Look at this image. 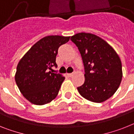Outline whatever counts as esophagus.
<instances>
[{
    "mask_svg": "<svg viewBox=\"0 0 134 134\" xmlns=\"http://www.w3.org/2000/svg\"><path fill=\"white\" fill-rule=\"evenodd\" d=\"M67 76H69V77H72L74 76V74L73 73H71V74H67Z\"/></svg>",
    "mask_w": 134,
    "mask_h": 134,
    "instance_id": "1",
    "label": "esophagus"
}]
</instances>
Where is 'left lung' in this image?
Masks as SVG:
<instances>
[{"mask_svg":"<svg viewBox=\"0 0 134 134\" xmlns=\"http://www.w3.org/2000/svg\"><path fill=\"white\" fill-rule=\"evenodd\" d=\"M71 40L78 48L84 66V83L77 87L82 97L95 103L114 95L122 77L119 55L103 39L91 33L80 32Z\"/></svg>","mask_w":134,"mask_h":134,"instance_id":"8db88e82","label":"left lung"}]
</instances>
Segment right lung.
<instances>
[{
	"label": "right lung",
	"mask_w": 134,
	"mask_h": 134,
	"mask_svg": "<svg viewBox=\"0 0 134 134\" xmlns=\"http://www.w3.org/2000/svg\"><path fill=\"white\" fill-rule=\"evenodd\" d=\"M70 37L47 36L35 43L19 61L15 80L23 96L35 105H44L57 97L65 77L50 71L57 67L58 48Z\"/></svg>",
	"instance_id": "right-lung-1"
}]
</instances>
